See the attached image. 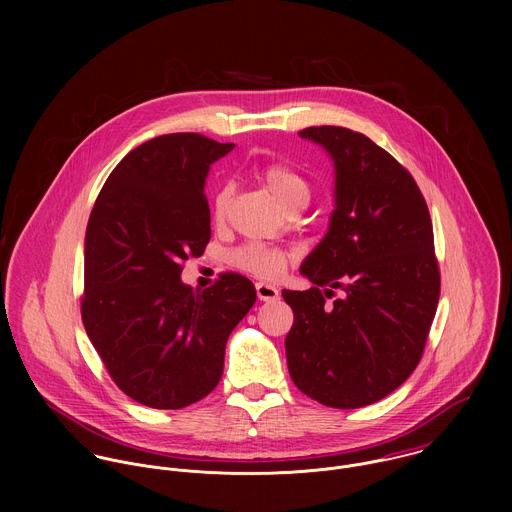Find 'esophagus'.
<instances>
[{"label": "esophagus", "instance_id": "esophagus-1", "mask_svg": "<svg viewBox=\"0 0 512 512\" xmlns=\"http://www.w3.org/2000/svg\"><path fill=\"white\" fill-rule=\"evenodd\" d=\"M256 293H258V299H260V301H274V299H278V295H280L276 286L266 284V282H258V284H256Z\"/></svg>", "mask_w": 512, "mask_h": 512}]
</instances>
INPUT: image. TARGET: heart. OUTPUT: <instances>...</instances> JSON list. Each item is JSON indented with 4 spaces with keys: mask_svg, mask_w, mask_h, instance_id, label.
Segmentation results:
<instances>
[{
    "mask_svg": "<svg viewBox=\"0 0 512 512\" xmlns=\"http://www.w3.org/2000/svg\"><path fill=\"white\" fill-rule=\"evenodd\" d=\"M262 179L284 209H290L295 205H307L309 193H311L309 183L299 171H295L290 165L268 163L262 169ZM228 201H230V189L222 187L217 193L215 205H213V217L217 222L224 220ZM228 262L242 272L254 274L258 278L274 280L284 272V268L288 264V254L274 246L244 244L228 254Z\"/></svg>",
    "mask_w": 512,
    "mask_h": 512,
    "instance_id": "obj_1",
    "label": "heart"
}]
</instances>
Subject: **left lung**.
<instances>
[{
    "instance_id": "left-lung-1",
    "label": "left lung",
    "mask_w": 512,
    "mask_h": 512,
    "mask_svg": "<svg viewBox=\"0 0 512 512\" xmlns=\"http://www.w3.org/2000/svg\"><path fill=\"white\" fill-rule=\"evenodd\" d=\"M301 138L335 165L329 230L284 290L293 309L288 368L309 398L341 410L374 404L420 363L439 301L430 211L414 177L365 134L313 126ZM335 289L344 295L328 299Z\"/></svg>"
}]
</instances>
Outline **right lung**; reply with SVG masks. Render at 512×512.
Masks as SVG:
<instances>
[{
    "label": "right lung",
    "mask_w": 512,
    "mask_h": 512,
    "mask_svg": "<svg viewBox=\"0 0 512 512\" xmlns=\"http://www.w3.org/2000/svg\"><path fill=\"white\" fill-rule=\"evenodd\" d=\"M232 147L157 136L114 167L88 219L82 323L116 386L149 408L205 398L228 335L256 301L254 284L234 272L205 292L181 282L183 262L211 240L207 173Z\"/></svg>",
    "instance_id": "1"
}]
</instances>
